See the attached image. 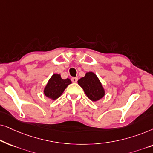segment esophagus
I'll return each instance as SVG.
<instances>
[{"label": "esophagus", "mask_w": 153, "mask_h": 153, "mask_svg": "<svg viewBox=\"0 0 153 153\" xmlns=\"http://www.w3.org/2000/svg\"><path fill=\"white\" fill-rule=\"evenodd\" d=\"M78 78H76V77H73V78H71V81H72L73 82H78Z\"/></svg>", "instance_id": "obj_1"}]
</instances>
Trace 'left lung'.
I'll return each mask as SVG.
<instances>
[{"label": "left lung", "instance_id": "left-lung-1", "mask_svg": "<svg viewBox=\"0 0 153 153\" xmlns=\"http://www.w3.org/2000/svg\"><path fill=\"white\" fill-rule=\"evenodd\" d=\"M78 82L87 97L92 101H97L104 97L105 90L103 85L97 75L93 72L86 73L85 77L78 80Z\"/></svg>", "mask_w": 153, "mask_h": 153}]
</instances>
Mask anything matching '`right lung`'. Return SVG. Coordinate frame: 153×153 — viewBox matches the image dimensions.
<instances>
[{
	"instance_id": "right-lung-1",
	"label": "right lung",
	"mask_w": 153,
	"mask_h": 153,
	"mask_svg": "<svg viewBox=\"0 0 153 153\" xmlns=\"http://www.w3.org/2000/svg\"><path fill=\"white\" fill-rule=\"evenodd\" d=\"M70 84H71L70 79L67 78L64 80L61 78L59 74L54 73L45 87L44 94L49 99L55 100L62 94L65 89Z\"/></svg>"
}]
</instances>
